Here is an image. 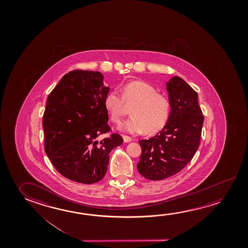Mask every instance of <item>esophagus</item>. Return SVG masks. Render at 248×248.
<instances>
[{"instance_id": "obj_1", "label": "esophagus", "mask_w": 248, "mask_h": 248, "mask_svg": "<svg viewBox=\"0 0 248 248\" xmlns=\"http://www.w3.org/2000/svg\"><path fill=\"white\" fill-rule=\"evenodd\" d=\"M123 139H124V142H130L132 141V139L128 136H123Z\"/></svg>"}]
</instances>
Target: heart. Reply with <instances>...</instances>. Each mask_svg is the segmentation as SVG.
<instances>
[{"label":"heart","mask_w":248,"mask_h":248,"mask_svg":"<svg viewBox=\"0 0 248 248\" xmlns=\"http://www.w3.org/2000/svg\"><path fill=\"white\" fill-rule=\"evenodd\" d=\"M125 104L134 105L132 116L121 123L118 129L130 134H154L166 125L170 115V102L166 95L157 93L153 85L142 80H134L124 85L121 97L110 91L104 99V106L110 120L120 121Z\"/></svg>","instance_id":"b5f03b06"}]
</instances>
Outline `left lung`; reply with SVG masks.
<instances>
[{
	"mask_svg": "<svg viewBox=\"0 0 248 248\" xmlns=\"http://www.w3.org/2000/svg\"><path fill=\"white\" fill-rule=\"evenodd\" d=\"M170 115L163 130L150 139L139 140L142 154L138 170L142 176L159 181L177 174L199 148L203 125L198 94L182 78L166 83Z\"/></svg>",
	"mask_w": 248,
	"mask_h": 248,
	"instance_id": "obj_1",
	"label": "left lung"
}]
</instances>
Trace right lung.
<instances>
[{
	"label": "right lung",
	"instance_id": "1",
	"mask_svg": "<svg viewBox=\"0 0 248 248\" xmlns=\"http://www.w3.org/2000/svg\"><path fill=\"white\" fill-rule=\"evenodd\" d=\"M110 87L100 72L75 70L65 74L49 94L43 115L45 151L59 173L85 184L105 176L110 151L122 144L110 130L104 99Z\"/></svg>",
	"mask_w": 248,
	"mask_h": 248
}]
</instances>
